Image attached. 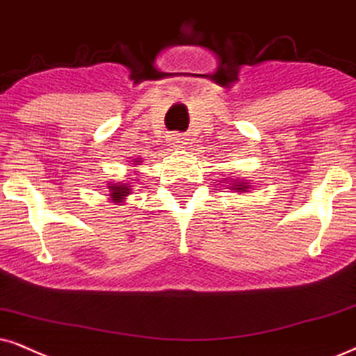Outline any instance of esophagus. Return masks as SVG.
<instances>
[{"mask_svg":"<svg viewBox=\"0 0 356 356\" xmlns=\"http://www.w3.org/2000/svg\"><path fill=\"white\" fill-rule=\"evenodd\" d=\"M172 141H174V145H175V146H182V145H186V141H184V138H182V136H179V134H174Z\"/></svg>","mask_w":356,"mask_h":356,"instance_id":"obj_1","label":"esophagus"}]
</instances>
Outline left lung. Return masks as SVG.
<instances>
[{"instance_id":"1","label":"left lung","mask_w":356,"mask_h":356,"mask_svg":"<svg viewBox=\"0 0 356 356\" xmlns=\"http://www.w3.org/2000/svg\"><path fill=\"white\" fill-rule=\"evenodd\" d=\"M238 187V191H245V188H248V187H245V186H236Z\"/></svg>"}]
</instances>
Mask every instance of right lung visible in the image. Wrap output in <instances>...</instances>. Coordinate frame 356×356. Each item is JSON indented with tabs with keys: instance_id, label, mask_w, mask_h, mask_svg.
<instances>
[{
	"instance_id": "right-lung-1",
	"label": "right lung",
	"mask_w": 356,
	"mask_h": 356,
	"mask_svg": "<svg viewBox=\"0 0 356 356\" xmlns=\"http://www.w3.org/2000/svg\"><path fill=\"white\" fill-rule=\"evenodd\" d=\"M129 188L124 186H118V187H111V199L113 200H121L124 195H128Z\"/></svg>"
}]
</instances>
